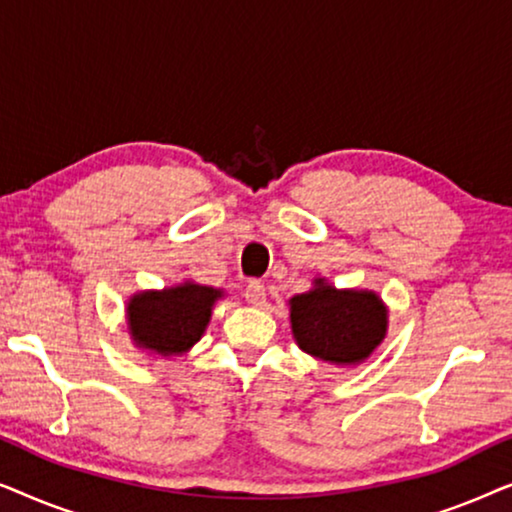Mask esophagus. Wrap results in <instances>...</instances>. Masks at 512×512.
I'll list each match as a JSON object with an SVG mask.
<instances>
[{
    "label": "esophagus",
    "instance_id": "1",
    "mask_svg": "<svg viewBox=\"0 0 512 512\" xmlns=\"http://www.w3.org/2000/svg\"><path fill=\"white\" fill-rule=\"evenodd\" d=\"M244 298L254 307L265 305V286L261 282H249L247 289H244Z\"/></svg>",
    "mask_w": 512,
    "mask_h": 512
}]
</instances>
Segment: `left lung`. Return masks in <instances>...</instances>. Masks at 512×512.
Returning a JSON list of instances; mask_svg holds the SVG:
<instances>
[{"mask_svg":"<svg viewBox=\"0 0 512 512\" xmlns=\"http://www.w3.org/2000/svg\"><path fill=\"white\" fill-rule=\"evenodd\" d=\"M291 331L298 347L335 366L366 361L387 335V307L375 291L335 289L324 277L293 296Z\"/></svg>","mask_w":512,"mask_h":512,"instance_id":"1","label":"left lung"}]
</instances>
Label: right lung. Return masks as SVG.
<instances>
[{
    "instance_id": "obj_1",
    "label": "right lung",
    "mask_w": 512,
    "mask_h": 512,
    "mask_svg": "<svg viewBox=\"0 0 512 512\" xmlns=\"http://www.w3.org/2000/svg\"><path fill=\"white\" fill-rule=\"evenodd\" d=\"M221 289L184 282L163 291H139L128 300V331L139 349L174 356L202 338Z\"/></svg>"
}]
</instances>
